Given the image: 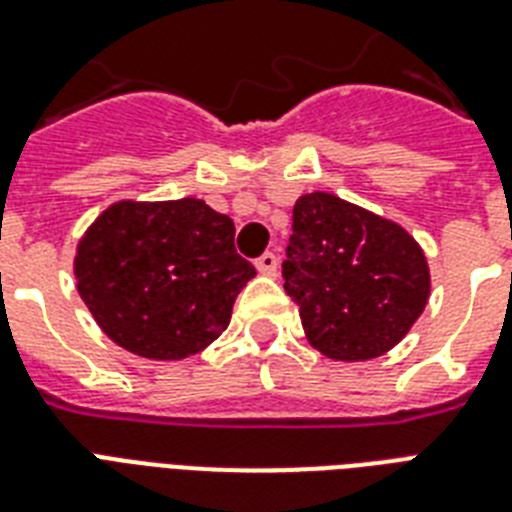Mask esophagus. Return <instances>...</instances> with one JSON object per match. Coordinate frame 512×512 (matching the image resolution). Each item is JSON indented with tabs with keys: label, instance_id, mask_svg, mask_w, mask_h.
Masks as SVG:
<instances>
[{
	"label": "esophagus",
	"instance_id": "34e87169",
	"mask_svg": "<svg viewBox=\"0 0 512 512\" xmlns=\"http://www.w3.org/2000/svg\"><path fill=\"white\" fill-rule=\"evenodd\" d=\"M255 265L263 276H276V271H279V257L273 255V252H265V255L257 257Z\"/></svg>",
	"mask_w": 512,
	"mask_h": 512
}]
</instances>
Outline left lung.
Returning a JSON list of instances; mask_svg holds the SVG:
<instances>
[{
  "instance_id": "1",
  "label": "left lung",
  "mask_w": 512,
  "mask_h": 512,
  "mask_svg": "<svg viewBox=\"0 0 512 512\" xmlns=\"http://www.w3.org/2000/svg\"><path fill=\"white\" fill-rule=\"evenodd\" d=\"M281 273L308 342L335 361L388 353L430 297L420 244L393 220L324 191L295 201Z\"/></svg>"
}]
</instances>
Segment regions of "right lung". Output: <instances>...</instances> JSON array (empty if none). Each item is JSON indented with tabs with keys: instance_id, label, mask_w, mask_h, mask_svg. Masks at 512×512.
Listing matches in <instances>:
<instances>
[{
	"instance_id": "obj_1",
	"label": "right lung",
	"mask_w": 512,
	"mask_h": 512,
	"mask_svg": "<svg viewBox=\"0 0 512 512\" xmlns=\"http://www.w3.org/2000/svg\"><path fill=\"white\" fill-rule=\"evenodd\" d=\"M233 233L231 217L201 199L116 201L76 247V289L124 350L188 358L220 337L255 276Z\"/></svg>"
}]
</instances>
